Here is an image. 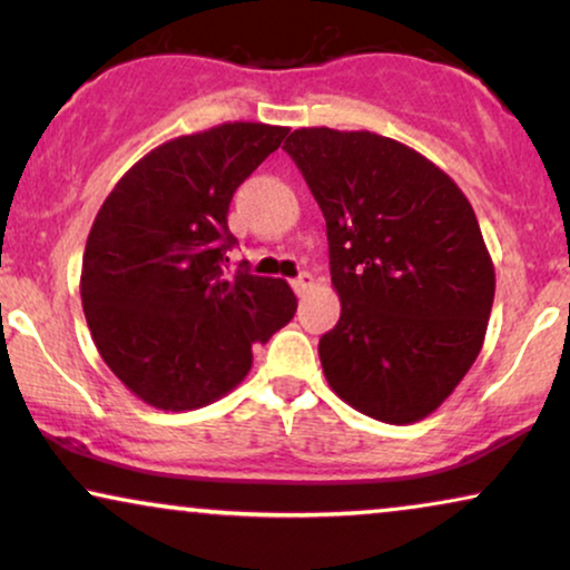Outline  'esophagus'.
<instances>
[{"mask_svg":"<svg viewBox=\"0 0 570 570\" xmlns=\"http://www.w3.org/2000/svg\"><path fill=\"white\" fill-rule=\"evenodd\" d=\"M313 284H315V278L309 276V273H302L299 278H294V281H292L294 292H297V294H305L307 289H313Z\"/></svg>","mask_w":570,"mask_h":570,"instance_id":"1","label":"esophagus"}]
</instances>
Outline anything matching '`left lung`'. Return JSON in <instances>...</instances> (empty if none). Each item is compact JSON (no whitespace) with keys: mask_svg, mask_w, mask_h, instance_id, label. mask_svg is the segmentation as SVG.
<instances>
[{"mask_svg":"<svg viewBox=\"0 0 570 570\" xmlns=\"http://www.w3.org/2000/svg\"><path fill=\"white\" fill-rule=\"evenodd\" d=\"M326 218L342 315L318 355L328 386L376 421H423L487 336L494 265L442 168L371 131L297 128L284 144Z\"/></svg>","mask_w":570,"mask_h":570,"instance_id":"8db88e82","label":"left lung"}]
</instances>
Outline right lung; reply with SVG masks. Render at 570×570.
Returning <instances> with one entry per match:
<instances>
[{
    "label": "right lung",
    "instance_id": "1",
    "mask_svg": "<svg viewBox=\"0 0 570 570\" xmlns=\"http://www.w3.org/2000/svg\"><path fill=\"white\" fill-rule=\"evenodd\" d=\"M289 128L220 124L144 155L115 184L86 239L81 302L99 355L126 389L170 413L239 386L252 344L294 318L284 278L228 268L234 191Z\"/></svg>",
    "mask_w": 570,
    "mask_h": 570
}]
</instances>
